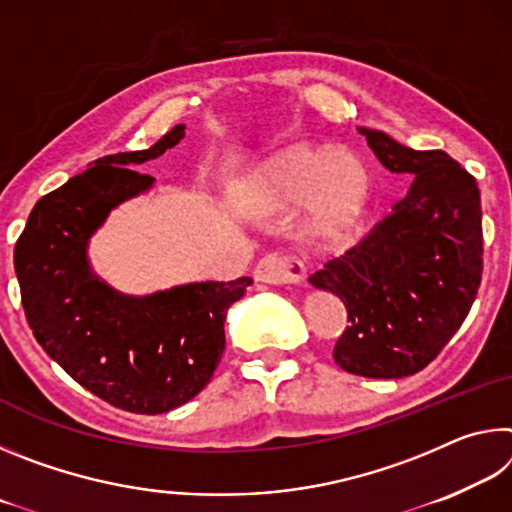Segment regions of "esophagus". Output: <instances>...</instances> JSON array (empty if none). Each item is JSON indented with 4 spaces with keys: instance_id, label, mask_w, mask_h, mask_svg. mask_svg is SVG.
Listing matches in <instances>:
<instances>
[{
    "instance_id": "esophagus-1",
    "label": "esophagus",
    "mask_w": 512,
    "mask_h": 512,
    "mask_svg": "<svg viewBox=\"0 0 512 512\" xmlns=\"http://www.w3.org/2000/svg\"><path fill=\"white\" fill-rule=\"evenodd\" d=\"M305 277V264L298 257L266 255L255 266V280L266 284H298Z\"/></svg>"
}]
</instances>
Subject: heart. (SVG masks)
Listing matches in <instances>:
<instances>
[{"label":"heart","instance_id":"1","mask_svg":"<svg viewBox=\"0 0 512 512\" xmlns=\"http://www.w3.org/2000/svg\"><path fill=\"white\" fill-rule=\"evenodd\" d=\"M370 194V171L357 153L298 144L257 169L248 205L257 212L307 205V235L329 239L361 221Z\"/></svg>","mask_w":512,"mask_h":512}]
</instances>
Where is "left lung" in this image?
I'll list each match as a JSON object with an SVG mask.
<instances>
[{
  "mask_svg": "<svg viewBox=\"0 0 512 512\" xmlns=\"http://www.w3.org/2000/svg\"><path fill=\"white\" fill-rule=\"evenodd\" d=\"M359 133L411 183L391 214L309 282L348 309L334 361L352 375L400 379L429 366L470 314L483 271L481 194L445 151H415L366 126Z\"/></svg>",
  "mask_w": 512,
  "mask_h": 512,
  "instance_id": "obj_1",
  "label": "left lung"
}]
</instances>
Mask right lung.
Listing matches in <instances>:
<instances>
[{
	"mask_svg": "<svg viewBox=\"0 0 512 512\" xmlns=\"http://www.w3.org/2000/svg\"><path fill=\"white\" fill-rule=\"evenodd\" d=\"M183 137L178 124L151 149L94 160L40 198L15 244L22 307L42 350L90 393L131 413H167L203 391L225 348V314L253 284L207 280L128 296L92 271L94 232L155 183L133 167Z\"/></svg>",
	"mask_w": 512,
	"mask_h": 512,
	"instance_id": "obj_1",
	"label": "right lung"
}]
</instances>
